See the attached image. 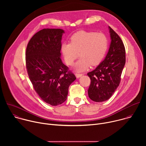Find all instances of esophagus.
<instances>
[{
    "label": "esophagus",
    "mask_w": 146,
    "mask_h": 146,
    "mask_svg": "<svg viewBox=\"0 0 146 146\" xmlns=\"http://www.w3.org/2000/svg\"><path fill=\"white\" fill-rule=\"evenodd\" d=\"M83 74H79V73H76V76L77 78H80V77H81Z\"/></svg>",
    "instance_id": "esophagus-1"
}]
</instances>
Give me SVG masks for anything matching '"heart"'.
Segmentation results:
<instances>
[{"label": "heart", "mask_w": 146, "mask_h": 146, "mask_svg": "<svg viewBox=\"0 0 146 146\" xmlns=\"http://www.w3.org/2000/svg\"><path fill=\"white\" fill-rule=\"evenodd\" d=\"M108 47L106 37L102 33L80 31L70 37V43H64L61 46V52L68 65H72L78 56L81 58L76 62L74 70L81 72L91 65L100 63L105 56Z\"/></svg>", "instance_id": "heart-1"}]
</instances>
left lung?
<instances>
[{
  "instance_id": "left-lung-1",
  "label": "left lung",
  "mask_w": 146,
  "mask_h": 146,
  "mask_svg": "<svg viewBox=\"0 0 146 146\" xmlns=\"http://www.w3.org/2000/svg\"><path fill=\"white\" fill-rule=\"evenodd\" d=\"M111 42L108 52L96 69L87 73L91 79L89 98L96 102L108 100L118 87L125 64V49L119 36L109 27Z\"/></svg>"
}]
</instances>
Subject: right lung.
Masks as SVG:
<instances>
[{
  "label": "right lung",
  "instance_id": "1",
  "mask_svg": "<svg viewBox=\"0 0 146 146\" xmlns=\"http://www.w3.org/2000/svg\"><path fill=\"white\" fill-rule=\"evenodd\" d=\"M64 33L61 29L41 30L31 38L26 50V66L33 88L51 106L66 100L69 87L76 79L60 59Z\"/></svg>",
  "mask_w": 146,
  "mask_h": 146
}]
</instances>
